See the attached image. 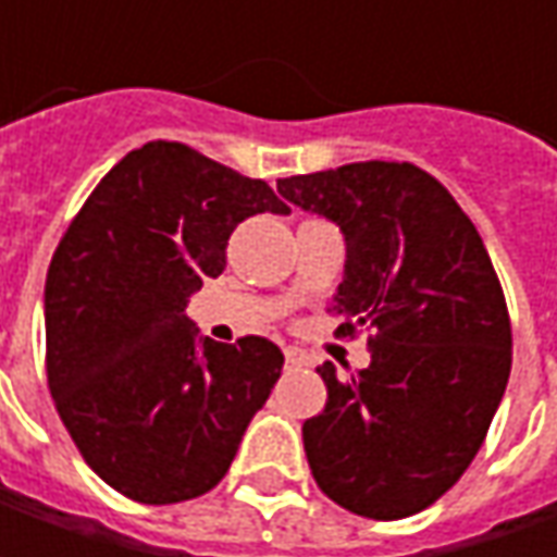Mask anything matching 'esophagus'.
<instances>
[{
  "label": "esophagus",
  "mask_w": 557,
  "mask_h": 557,
  "mask_svg": "<svg viewBox=\"0 0 557 557\" xmlns=\"http://www.w3.org/2000/svg\"><path fill=\"white\" fill-rule=\"evenodd\" d=\"M304 359H307L304 350H297V347H285V362H288L290 369H294V366H304Z\"/></svg>",
  "instance_id": "esophagus-1"
}]
</instances>
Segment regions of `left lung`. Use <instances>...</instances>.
I'll return each mask as SVG.
<instances>
[{
	"label": "left lung",
	"mask_w": 557,
	"mask_h": 557,
	"mask_svg": "<svg viewBox=\"0 0 557 557\" xmlns=\"http://www.w3.org/2000/svg\"><path fill=\"white\" fill-rule=\"evenodd\" d=\"M278 195L341 225L337 337L369 332V369L319 366L329 403L304 421L319 490L396 521L434 505L478 456L511 372L499 275L456 198L416 163L362 161L278 180Z\"/></svg>",
	"instance_id": "1"
}]
</instances>
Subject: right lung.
<instances>
[{
	"mask_svg": "<svg viewBox=\"0 0 557 557\" xmlns=\"http://www.w3.org/2000/svg\"><path fill=\"white\" fill-rule=\"evenodd\" d=\"M183 141H148L96 185L46 275V374L79 456L145 505L203 496L223 481L285 356L257 334L198 337L185 315L225 269L235 225L285 213Z\"/></svg>",
	"mask_w": 557,
	"mask_h": 557,
	"instance_id": "add662e5",
	"label": "right lung"
}]
</instances>
